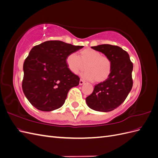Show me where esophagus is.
I'll return each instance as SVG.
<instances>
[{"label":"esophagus","mask_w":158,"mask_h":158,"mask_svg":"<svg viewBox=\"0 0 158 158\" xmlns=\"http://www.w3.org/2000/svg\"><path fill=\"white\" fill-rule=\"evenodd\" d=\"M84 83H85V82H84L83 80H82V79L80 80V82H79L80 85H83Z\"/></svg>","instance_id":"34e87169"}]
</instances>
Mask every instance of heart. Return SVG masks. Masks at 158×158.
Returning <instances> with one entry per match:
<instances>
[{
    "mask_svg": "<svg viewBox=\"0 0 158 158\" xmlns=\"http://www.w3.org/2000/svg\"><path fill=\"white\" fill-rule=\"evenodd\" d=\"M66 63L69 69L75 74L84 70L85 66L82 77L95 82L106 80L112 70L111 60L107 56L101 55L98 51L90 48L80 51L78 56L74 53L69 54L66 58Z\"/></svg>",
    "mask_w": 158,
    "mask_h": 158,
    "instance_id": "obj_1",
    "label": "heart"
}]
</instances>
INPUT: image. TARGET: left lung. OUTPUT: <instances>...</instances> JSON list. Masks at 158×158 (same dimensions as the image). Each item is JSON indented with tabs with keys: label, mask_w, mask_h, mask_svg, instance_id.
<instances>
[{
	"label": "left lung",
	"mask_w": 158,
	"mask_h": 158,
	"mask_svg": "<svg viewBox=\"0 0 158 158\" xmlns=\"http://www.w3.org/2000/svg\"><path fill=\"white\" fill-rule=\"evenodd\" d=\"M111 60L112 70L109 78L95 85L92 94L85 99L93 110L108 112L117 108L125 101L132 88L133 64L128 52L120 47L103 44L92 47Z\"/></svg>",
	"instance_id": "1"
}]
</instances>
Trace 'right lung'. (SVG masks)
Returning a JSON list of instances; mask_svg holds the SVG:
<instances>
[{
	"label": "right lung",
	"instance_id": "right-lung-1",
	"mask_svg": "<svg viewBox=\"0 0 158 158\" xmlns=\"http://www.w3.org/2000/svg\"><path fill=\"white\" fill-rule=\"evenodd\" d=\"M61 41H47L30 51L23 65L22 89L33 107L51 111L63 106L80 78L69 69L66 58L82 49Z\"/></svg>",
	"mask_w": 158,
	"mask_h": 158
}]
</instances>
